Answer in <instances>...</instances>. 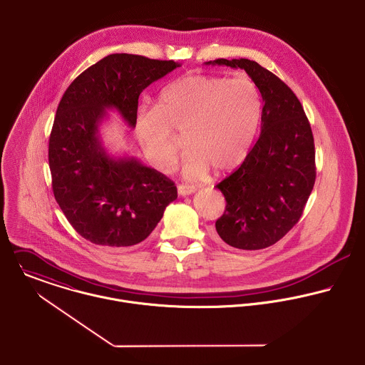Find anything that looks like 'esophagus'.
<instances>
[{
  "mask_svg": "<svg viewBox=\"0 0 365 365\" xmlns=\"http://www.w3.org/2000/svg\"><path fill=\"white\" fill-rule=\"evenodd\" d=\"M195 190H196V186H193V185H179L178 186V192L180 196L192 195Z\"/></svg>",
  "mask_w": 365,
  "mask_h": 365,
  "instance_id": "esophagus-1",
  "label": "esophagus"
}]
</instances>
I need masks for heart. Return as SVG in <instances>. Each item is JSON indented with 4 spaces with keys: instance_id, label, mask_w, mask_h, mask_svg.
Segmentation results:
<instances>
[{
    "instance_id": "obj_1",
    "label": "heart",
    "mask_w": 365,
    "mask_h": 365,
    "mask_svg": "<svg viewBox=\"0 0 365 365\" xmlns=\"http://www.w3.org/2000/svg\"><path fill=\"white\" fill-rule=\"evenodd\" d=\"M260 93L247 76L230 79L212 75H186L163 89L156 109H140L136 136L146 159L168 170L179 150L182 135L189 149L183 172L202 176L236 168L247 155L259 128Z\"/></svg>"
}]
</instances>
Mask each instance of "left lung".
I'll return each mask as SVG.
<instances>
[{"instance_id":"1","label":"left lung","mask_w":365,"mask_h":365,"mask_svg":"<svg viewBox=\"0 0 365 365\" xmlns=\"http://www.w3.org/2000/svg\"><path fill=\"white\" fill-rule=\"evenodd\" d=\"M206 63L245 69L262 93L260 136L239 169L216 185L226 199L216 232L232 247L266 249L294 227L313 190L312 126L296 93L256 61L219 58Z\"/></svg>"}]
</instances>
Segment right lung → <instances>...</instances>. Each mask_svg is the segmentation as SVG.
I'll list each match as a JSON object with an SVG mask.
<instances>
[{
  "mask_svg": "<svg viewBox=\"0 0 365 365\" xmlns=\"http://www.w3.org/2000/svg\"><path fill=\"white\" fill-rule=\"evenodd\" d=\"M178 66L110 53L78 75L59 101L48 146L52 192L71 226L93 245L140 243L178 197L168 176L135 158H110L98 135L110 108L135 128L140 92Z\"/></svg>",
  "mask_w": 365,
  "mask_h": 365,
  "instance_id": "add662e5",
  "label": "right lung"
}]
</instances>
